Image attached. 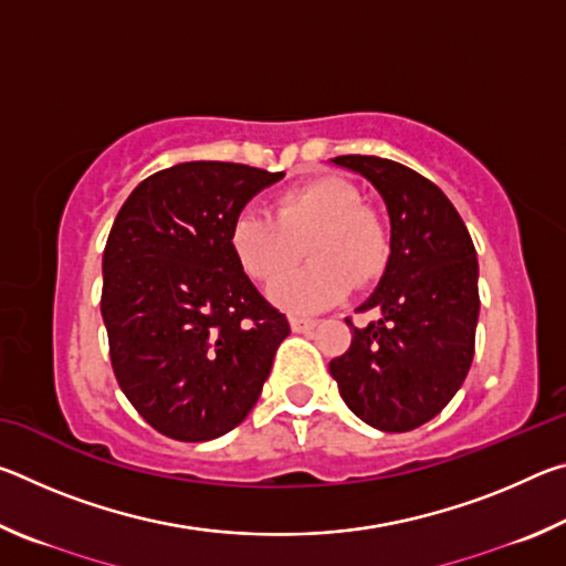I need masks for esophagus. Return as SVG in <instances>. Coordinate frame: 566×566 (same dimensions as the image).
<instances>
[{
    "label": "esophagus",
    "instance_id": "1",
    "mask_svg": "<svg viewBox=\"0 0 566 566\" xmlns=\"http://www.w3.org/2000/svg\"><path fill=\"white\" fill-rule=\"evenodd\" d=\"M290 327H292V332H312L314 327H317V322L314 319H306V317H290Z\"/></svg>",
    "mask_w": 566,
    "mask_h": 566
}]
</instances>
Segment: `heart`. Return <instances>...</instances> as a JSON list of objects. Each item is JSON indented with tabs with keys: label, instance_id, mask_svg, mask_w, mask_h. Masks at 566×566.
<instances>
[{
	"label": "heart",
	"instance_id": "heart-1",
	"mask_svg": "<svg viewBox=\"0 0 566 566\" xmlns=\"http://www.w3.org/2000/svg\"><path fill=\"white\" fill-rule=\"evenodd\" d=\"M229 239L239 266L266 284L298 261L305 244L311 264L270 286V300L290 312L337 304L352 284L375 282L389 256L385 222L361 205L357 187L339 177H317L282 191L274 217L244 209Z\"/></svg>",
	"mask_w": 566,
	"mask_h": 566
}]
</instances>
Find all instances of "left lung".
Returning <instances> with one entry per match:
<instances>
[{
  "label": "left lung",
  "mask_w": 566,
  "mask_h": 566,
  "mask_svg": "<svg viewBox=\"0 0 566 566\" xmlns=\"http://www.w3.org/2000/svg\"><path fill=\"white\" fill-rule=\"evenodd\" d=\"M385 199L389 260L359 304L379 317L352 327V344L329 361L339 395L379 432H409L434 419L472 367L479 319V264L462 217L432 181L399 161L344 155Z\"/></svg>",
  "instance_id": "left-lung-1"
}]
</instances>
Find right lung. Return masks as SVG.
I'll return each instance as SVG.
<instances>
[{
  "label": "right lung",
  "instance_id": "1",
  "mask_svg": "<svg viewBox=\"0 0 566 566\" xmlns=\"http://www.w3.org/2000/svg\"><path fill=\"white\" fill-rule=\"evenodd\" d=\"M282 177L185 161L142 181L114 219L102 256L114 377L165 437L209 442L242 424L290 334L229 239L249 199Z\"/></svg>",
  "mask_w": 566,
  "mask_h": 566
}]
</instances>
